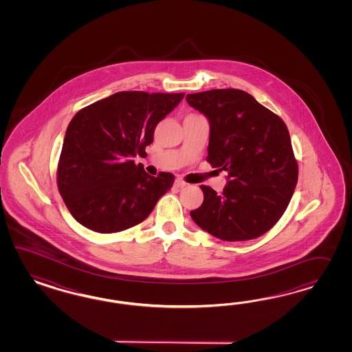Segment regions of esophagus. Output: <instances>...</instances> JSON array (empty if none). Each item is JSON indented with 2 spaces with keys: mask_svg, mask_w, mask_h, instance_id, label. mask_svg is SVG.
I'll list each match as a JSON object with an SVG mask.
<instances>
[{
  "mask_svg": "<svg viewBox=\"0 0 352 352\" xmlns=\"http://www.w3.org/2000/svg\"><path fill=\"white\" fill-rule=\"evenodd\" d=\"M174 184H175V187H178V188H183V187L187 186V182L183 181L181 178H177L175 182H174Z\"/></svg>",
  "mask_w": 352,
  "mask_h": 352,
  "instance_id": "esophagus-1",
  "label": "esophagus"
}]
</instances>
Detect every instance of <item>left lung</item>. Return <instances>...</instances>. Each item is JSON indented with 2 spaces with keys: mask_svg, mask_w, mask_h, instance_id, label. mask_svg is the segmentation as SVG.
Masks as SVG:
<instances>
[{
  "mask_svg": "<svg viewBox=\"0 0 352 352\" xmlns=\"http://www.w3.org/2000/svg\"><path fill=\"white\" fill-rule=\"evenodd\" d=\"M186 99L209 120L206 161L227 171L221 195L201 186L204 201L192 210L193 222L224 241L266 234L287 210L298 181L285 122L239 89H214Z\"/></svg>",
  "mask_w": 352,
  "mask_h": 352,
  "instance_id": "left-lung-1",
  "label": "left lung"
}]
</instances>
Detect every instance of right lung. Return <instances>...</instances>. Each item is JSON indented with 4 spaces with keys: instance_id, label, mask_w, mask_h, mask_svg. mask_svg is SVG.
<instances>
[{
    "instance_id": "add662e5",
    "label": "right lung",
    "mask_w": 352,
    "mask_h": 352,
    "mask_svg": "<svg viewBox=\"0 0 352 352\" xmlns=\"http://www.w3.org/2000/svg\"><path fill=\"white\" fill-rule=\"evenodd\" d=\"M184 93L118 91L80 109L71 120L58 162V190L78 223L100 234L143 222L174 183L151 177L134 157L144 156L161 120Z\"/></svg>"
}]
</instances>
